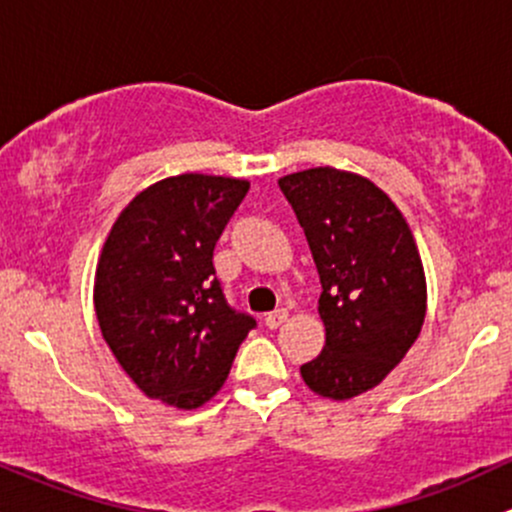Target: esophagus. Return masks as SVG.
Returning a JSON list of instances; mask_svg holds the SVG:
<instances>
[{
    "label": "esophagus",
    "instance_id": "obj_1",
    "mask_svg": "<svg viewBox=\"0 0 512 512\" xmlns=\"http://www.w3.org/2000/svg\"><path fill=\"white\" fill-rule=\"evenodd\" d=\"M287 316H289L287 309H274L265 316V326L272 328V331H274V328H279L284 324V321H287Z\"/></svg>",
    "mask_w": 512,
    "mask_h": 512
}]
</instances>
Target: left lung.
<instances>
[{"mask_svg":"<svg viewBox=\"0 0 512 512\" xmlns=\"http://www.w3.org/2000/svg\"><path fill=\"white\" fill-rule=\"evenodd\" d=\"M321 279L326 346L301 365L319 395L348 400L373 390L417 341L427 284L412 230L363 176L319 166L279 179Z\"/></svg>","mask_w":512,"mask_h":512,"instance_id":"1","label":"left lung"}]
</instances>
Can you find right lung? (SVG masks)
I'll use <instances>...</instances> for the list:
<instances>
[{
	"instance_id": "right-lung-1",
	"label": "right lung",
	"mask_w": 512,
	"mask_h": 512,
	"mask_svg": "<svg viewBox=\"0 0 512 512\" xmlns=\"http://www.w3.org/2000/svg\"><path fill=\"white\" fill-rule=\"evenodd\" d=\"M247 188L225 176H171L139 193L107 235L95 314L117 363L152 400L181 410L211 400L257 326L228 304L213 267Z\"/></svg>"
}]
</instances>
